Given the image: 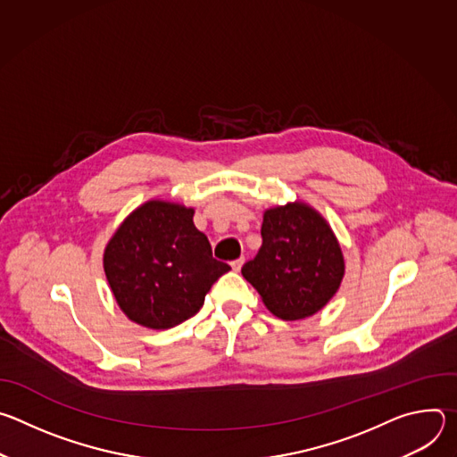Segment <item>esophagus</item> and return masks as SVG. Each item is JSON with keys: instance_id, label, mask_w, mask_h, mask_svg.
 <instances>
[{"instance_id": "34e87169", "label": "esophagus", "mask_w": 457, "mask_h": 457, "mask_svg": "<svg viewBox=\"0 0 457 457\" xmlns=\"http://www.w3.org/2000/svg\"><path fill=\"white\" fill-rule=\"evenodd\" d=\"M242 266H244V258H237V260H233V262H231L233 271H240Z\"/></svg>"}]
</instances>
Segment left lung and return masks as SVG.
I'll return each mask as SVG.
<instances>
[{
  "instance_id": "1",
  "label": "left lung",
  "mask_w": 457,
  "mask_h": 457,
  "mask_svg": "<svg viewBox=\"0 0 457 457\" xmlns=\"http://www.w3.org/2000/svg\"><path fill=\"white\" fill-rule=\"evenodd\" d=\"M262 245L242 277L282 320L318 312L338 291L345 262L342 247L316 210L289 203L264 212Z\"/></svg>"
}]
</instances>
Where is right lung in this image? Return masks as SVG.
I'll use <instances>...</instances> for the list:
<instances>
[{"label":"right lung","mask_w":457,"mask_h":457,"mask_svg":"<svg viewBox=\"0 0 457 457\" xmlns=\"http://www.w3.org/2000/svg\"><path fill=\"white\" fill-rule=\"evenodd\" d=\"M193 208L148 201L106 244L103 266L120 311L143 328L170 329L197 314L212 286L231 268L212 254Z\"/></svg>","instance_id":"1"}]
</instances>
